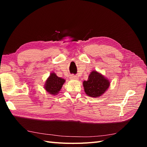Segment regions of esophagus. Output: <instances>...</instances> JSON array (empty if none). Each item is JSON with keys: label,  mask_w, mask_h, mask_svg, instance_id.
Listing matches in <instances>:
<instances>
[{"label": "esophagus", "mask_w": 147, "mask_h": 147, "mask_svg": "<svg viewBox=\"0 0 147 147\" xmlns=\"http://www.w3.org/2000/svg\"><path fill=\"white\" fill-rule=\"evenodd\" d=\"M70 79H71V80H78V78L77 76H76V75H71V76H70Z\"/></svg>", "instance_id": "esophagus-1"}]
</instances>
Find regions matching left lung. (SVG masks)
Instances as JSON below:
<instances>
[{
  "label": "left lung",
  "instance_id": "1",
  "mask_svg": "<svg viewBox=\"0 0 147 147\" xmlns=\"http://www.w3.org/2000/svg\"><path fill=\"white\" fill-rule=\"evenodd\" d=\"M110 82L101 74L93 70L91 72L86 81L83 82L84 92L92 97H99L107 90Z\"/></svg>",
  "mask_w": 147,
  "mask_h": 147
}]
</instances>
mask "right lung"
Here are the masks:
<instances>
[{
    "label": "right lung",
    "mask_w": 147,
    "mask_h": 147,
    "mask_svg": "<svg viewBox=\"0 0 147 147\" xmlns=\"http://www.w3.org/2000/svg\"><path fill=\"white\" fill-rule=\"evenodd\" d=\"M65 80L63 78L57 77L55 73H51L45 84L44 88L52 95H56L58 94Z\"/></svg>",
    "instance_id": "right-lung-1"
}]
</instances>
